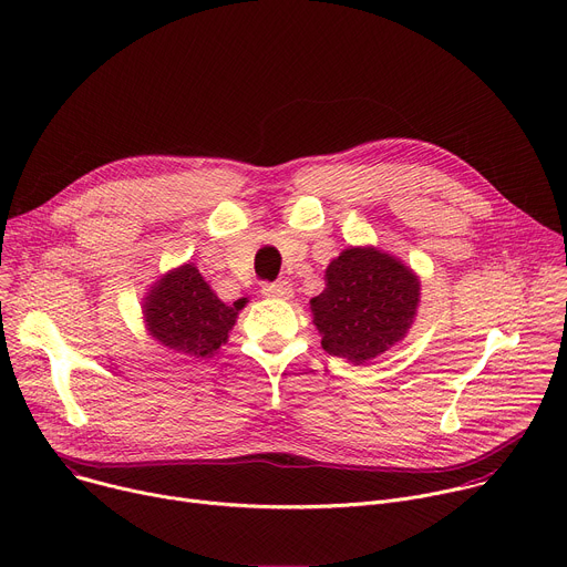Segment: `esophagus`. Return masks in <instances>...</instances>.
Returning <instances> with one entry per match:
<instances>
[{
    "mask_svg": "<svg viewBox=\"0 0 567 567\" xmlns=\"http://www.w3.org/2000/svg\"><path fill=\"white\" fill-rule=\"evenodd\" d=\"M262 293L267 298H291L293 289L287 280H276V282H265L262 285Z\"/></svg>",
    "mask_w": 567,
    "mask_h": 567,
    "instance_id": "1",
    "label": "esophagus"
}]
</instances>
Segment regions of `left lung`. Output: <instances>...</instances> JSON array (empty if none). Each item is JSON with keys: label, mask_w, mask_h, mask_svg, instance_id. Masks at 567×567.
<instances>
[{"label": "left lung", "mask_w": 567, "mask_h": 567, "mask_svg": "<svg viewBox=\"0 0 567 567\" xmlns=\"http://www.w3.org/2000/svg\"><path fill=\"white\" fill-rule=\"evenodd\" d=\"M417 302V276L370 247L348 249L332 260L326 289L309 300L322 350L357 365L406 337Z\"/></svg>", "instance_id": "8db88e82"}]
</instances>
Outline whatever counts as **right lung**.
Returning a JSON list of instances; mask_svg holds the SVG:
<instances>
[{"label":"right lung","mask_w":567,"mask_h":567,"mask_svg":"<svg viewBox=\"0 0 567 567\" xmlns=\"http://www.w3.org/2000/svg\"><path fill=\"white\" fill-rule=\"evenodd\" d=\"M245 298L224 305L197 267L186 265L161 278L145 298V320L150 334L184 357L204 359L219 350L235 326Z\"/></svg>","instance_id":"1"}]
</instances>
